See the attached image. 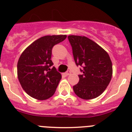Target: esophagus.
<instances>
[{
	"label": "esophagus",
	"mask_w": 132,
	"mask_h": 132,
	"mask_svg": "<svg viewBox=\"0 0 132 132\" xmlns=\"http://www.w3.org/2000/svg\"><path fill=\"white\" fill-rule=\"evenodd\" d=\"M71 72L70 71H67L65 73V75H71Z\"/></svg>",
	"instance_id": "esophagus-1"
}]
</instances>
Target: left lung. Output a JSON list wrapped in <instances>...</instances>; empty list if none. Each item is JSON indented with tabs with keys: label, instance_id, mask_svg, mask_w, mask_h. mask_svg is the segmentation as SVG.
I'll return each instance as SVG.
<instances>
[{
	"label": "left lung",
	"instance_id": "left-lung-1",
	"mask_svg": "<svg viewBox=\"0 0 132 132\" xmlns=\"http://www.w3.org/2000/svg\"><path fill=\"white\" fill-rule=\"evenodd\" d=\"M75 63L82 67L79 81L73 86L77 96L85 100L98 97L106 90L112 76L109 55L94 41L85 36H68Z\"/></svg>",
	"mask_w": 132,
	"mask_h": 132
}]
</instances>
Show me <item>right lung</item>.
<instances>
[{
  "mask_svg": "<svg viewBox=\"0 0 132 132\" xmlns=\"http://www.w3.org/2000/svg\"><path fill=\"white\" fill-rule=\"evenodd\" d=\"M67 38L66 35L45 36L34 41L21 54L17 64V75L24 91L39 101L54 94L61 75L51 60L52 48Z\"/></svg>",
  "mask_w": 132,
  "mask_h": 132,
  "instance_id": "obj_1",
  "label": "right lung"
}]
</instances>
